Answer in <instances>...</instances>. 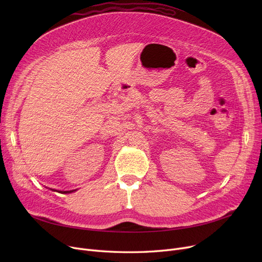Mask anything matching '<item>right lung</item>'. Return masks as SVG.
Wrapping results in <instances>:
<instances>
[{"instance_id":"1","label":"right lung","mask_w":262,"mask_h":262,"mask_svg":"<svg viewBox=\"0 0 262 262\" xmlns=\"http://www.w3.org/2000/svg\"><path fill=\"white\" fill-rule=\"evenodd\" d=\"M73 191H75V190H72V191H64L63 193H70V192H73Z\"/></svg>"}]
</instances>
